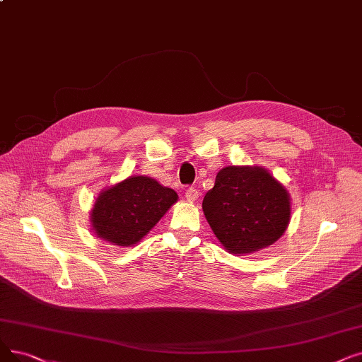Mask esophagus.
<instances>
[{
    "label": "esophagus",
    "mask_w": 362,
    "mask_h": 362,
    "mask_svg": "<svg viewBox=\"0 0 362 362\" xmlns=\"http://www.w3.org/2000/svg\"><path fill=\"white\" fill-rule=\"evenodd\" d=\"M185 197L187 201H197L199 197V192H198V189H195V187H189V189H186Z\"/></svg>",
    "instance_id": "esophagus-1"
}]
</instances>
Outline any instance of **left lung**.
I'll return each instance as SVG.
<instances>
[{"instance_id":"left-lung-1","label":"left lung","mask_w":362,"mask_h":362,"mask_svg":"<svg viewBox=\"0 0 362 362\" xmlns=\"http://www.w3.org/2000/svg\"><path fill=\"white\" fill-rule=\"evenodd\" d=\"M202 211L229 253L250 255L281 238L291 206L287 189L268 170L229 165L217 173Z\"/></svg>"}]
</instances>
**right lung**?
<instances>
[{"label":"right lung","instance_id":"right-lung-1","mask_svg":"<svg viewBox=\"0 0 362 362\" xmlns=\"http://www.w3.org/2000/svg\"><path fill=\"white\" fill-rule=\"evenodd\" d=\"M177 194L148 176H130L99 194L91 226L99 238L119 247L142 240L177 201Z\"/></svg>","mask_w":362,"mask_h":362}]
</instances>
